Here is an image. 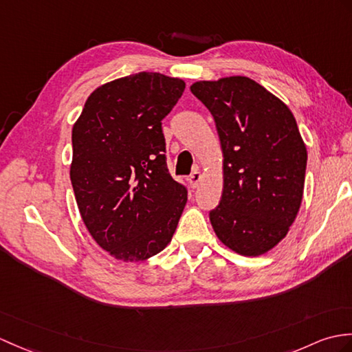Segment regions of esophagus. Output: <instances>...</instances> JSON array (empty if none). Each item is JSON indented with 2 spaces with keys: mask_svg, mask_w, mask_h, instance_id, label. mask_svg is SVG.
Wrapping results in <instances>:
<instances>
[{
  "mask_svg": "<svg viewBox=\"0 0 352 352\" xmlns=\"http://www.w3.org/2000/svg\"><path fill=\"white\" fill-rule=\"evenodd\" d=\"M201 179H202V175H201L199 170H195V173L190 174V177H189V184H190L192 189H196V187L199 186Z\"/></svg>",
  "mask_w": 352,
  "mask_h": 352,
  "instance_id": "1",
  "label": "esophagus"
}]
</instances>
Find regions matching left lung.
<instances>
[{
	"mask_svg": "<svg viewBox=\"0 0 352 352\" xmlns=\"http://www.w3.org/2000/svg\"><path fill=\"white\" fill-rule=\"evenodd\" d=\"M193 96L214 118L223 190L210 222L228 249L259 256L287 236L303 199L307 150L291 109L246 76L199 80Z\"/></svg>",
	"mask_w": 352,
	"mask_h": 352,
	"instance_id": "obj_1",
	"label": "left lung"
}]
</instances>
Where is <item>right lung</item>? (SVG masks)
I'll list each match as a JSON object with an SVG mask.
<instances>
[{"label":"right lung","mask_w":352,"mask_h":352,"mask_svg":"<svg viewBox=\"0 0 352 352\" xmlns=\"http://www.w3.org/2000/svg\"><path fill=\"white\" fill-rule=\"evenodd\" d=\"M183 79L141 72L96 88L72 129L70 179L89 235L118 261L139 263L173 240L187 202L169 175L162 120Z\"/></svg>","instance_id":"1"}]
</instances>
